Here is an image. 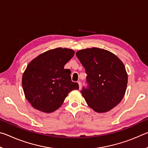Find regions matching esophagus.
<instances>
[{
	"instance_id": "1",
	"label": "esophagus",
	"mask_w": 148,
	"mask_h": 148,
	"mask_svg": "<svg viewBox=\"0 0 148 148\" xmlns=\"http://www.w3.org/2000/svg\"><path fill=\"white\" fill-rule=\"evenodd\" d=\"M77 83H78V85H79V89H81V88H82V82H77Z\"/></svg>"
}]
</instances>
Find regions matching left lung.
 I'll return each instance as SVG.
<instances>
[{
  "label": "left lung",
  "instance_id": "obj_1",
  "mask_svg": "<svg viewBox=\"0 0 148 148\" xmlns=\"http://www.w3.org/2000/svg\"><path fill=\"white\" fill-rule=\"evenodd\" d=\"M76 55L87 75V86L81 92L88 106L99 113L116 106L123 98L128 82L122 61L110 51L97 47L81 49Z\"/></svg>",
  "mask_w": 148,
  "mask_h": 148
}]
</instances>
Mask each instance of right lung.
Returning <instances> with one entry per match:
<instances>
[{
    "mask_svg": "<svg viewBox=\"0 0 148 148\" xmlns=\"http://www.w3.org/2000/svg\"><path fill=\"white\" fill-rule=\"evenodd\" d=\"M74 55L71 49H50L34 59L27 65L22 77L25 98L34 108L51 113L63 103L72 90L78 89L71 80V71L64 66Z\"/></svg>",
    "mask_w": 148,
    "mask_h": 148,
    "instance_id": "add662e5",
    "label": "right lung"
}]
</instances>
